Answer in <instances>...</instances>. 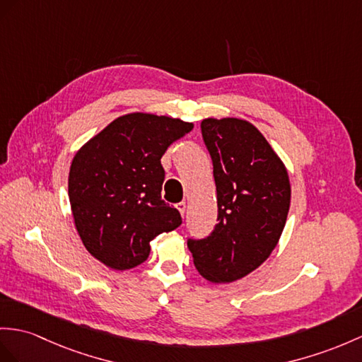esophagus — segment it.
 <instances>
[{
  "instance_id": "1",
  "label": "esophagus",
  "mask_w": 362,
  "mask_h": 362,
  "mask_svg": "<svg viewBox=\"0 0 362 362\" xmlns=\"http://www.w3.org/2000/svg\"><path fill=\"white\" fill-rule=\"evenodd\" d=\"M175 207L180 210V214H181V216H184V214H186V202H184V201H181V202H178V204H176Z\"/></svg>"
}]
</instances>
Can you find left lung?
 <instances>
[{
    "label": "left lung",
    "instance_id": "left-lung-1",
    "mask_svg": "<svg viewBox=\"0 0 362 362\" xmlns=\"http://www.w3.org/2000/svg\"><path fill=\"white\" fill-rule=\"evenodd\" d=\"M202 141L214 164L218 224L187 247L197 270L211 283L249 275L275 249L290 206L286 167L257 127L243 119L209 118Z\"/></svg>",
    "mask_w": 362,
    "mask_h": 362
}]
</instances>
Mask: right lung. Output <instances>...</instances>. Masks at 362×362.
<instances>
[{
	"instance_id": "1",
	"label": "right lung",
	"mask_w": 362,
	"mask_h": 362,
	"mask_svg": "<svg viewBox=\"0 0 362 362\" xmlns=\"http://www.w3.org/2000/svg\"><path fill=\"white\" fill-rule=\"evenodd\" d=\"M192 122L148 113L124 115L79 151L69 173L76 230L92 257L115 270L139 266L151 241L181 226L161 198V158Z\"/></svg>"
}]
</instances>
